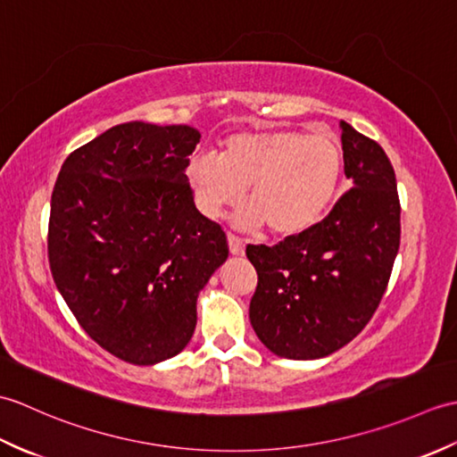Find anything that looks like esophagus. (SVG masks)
<instances>
[{
  "mask_svg": "<svg viewBox=\"0 0 457 457\" xmlns=\"http://www.w3.org/2000/svg\"><path fill=\"white\" fill-rule=\"evenodd\" d=\"M228 244H229V253L231 255H244V251H245L244 239H239L234 234H228Z\"/></svg>",
  "mask_w": 457,
  "mask_h": 457,
  "instance_id": "esophagus-1",
  "label": "esophagus"
}]
</instances>
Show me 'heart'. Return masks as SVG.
Here are the masks:
<instances>
[{"label": "heart", "instance_id": "obj_1", "mask_svg": "<svg viewBox=\"0 0 457 457\" xmlns=\"http://www.w3.org/2000/svg\"><path fill=\"white\" fill-rule=\"evenodd\" d=\"M342 147L332 135L296 129L236 133L220 157L194 154L187 179L198 210L218 220L247 190L241 228L265 223L275 237H296L314 228L332 206L342 179Z\"/></svg>", "mask_w": 457, "mask_h": 457}]
</instances>
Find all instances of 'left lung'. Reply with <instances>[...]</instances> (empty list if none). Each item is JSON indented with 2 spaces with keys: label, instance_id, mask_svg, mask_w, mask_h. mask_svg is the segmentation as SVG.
Wrapping results in <instances>:
<instances>
[{
  "label": "left lung",
  "instance_id": "8db88e82",
  "mask_svg": "<svg viewBox=\"0 0 457 457\" xmlns=\"http://www.w3.org/2000/svg\"><path fill=\"white\" fill-rule=\"evenodd\" d=\"M349 188L303 236L247 245L257 270L249 320L278 357L320 359L361 332L389 285L401 244V202L381 145L339 121Z\"/></svg>",
  "mask_w": 457,
  "mask_h": 457
}]
</instances>
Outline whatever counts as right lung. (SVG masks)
Returning <instances> with one entry per match:
<instances>
[{
    "instance_id": "1",
    "label": "right lung",
    "mask_w": 457,
    "mask_h": 457,
    "mask_svg": "<svg viewBox=\"0 0 457 457\" xmlns=\"http://www.w3.org/2000/svg\"><path fill=\"white\" fill-rule=\"evenodd\" d=\"M190 125L129 121L68 154L48 220V263L82 329L133 365L180 353L228 237L194 204Z\"/></svg>"
}]
</instances>
